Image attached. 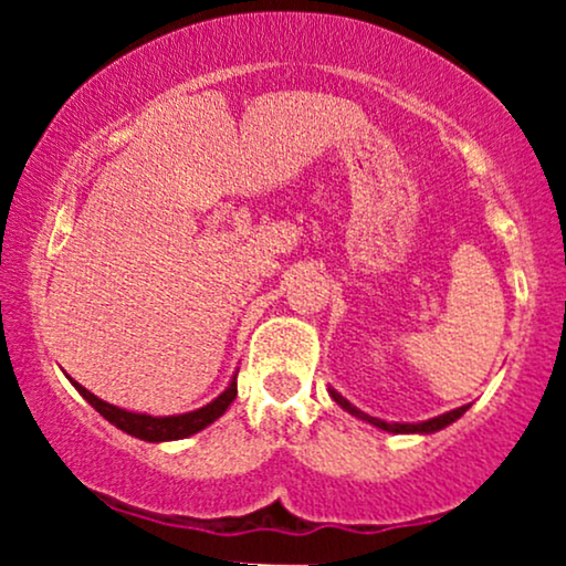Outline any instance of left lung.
Listing matches in <instances>:
<instances>
[{
  "instance_id": "left-lung-1",
  "label": "left lung",
  "mask_w": 566,
  "mask_h": 566,
  "mask_svg": "<svg viewBox=\"0 0 566 566\" xmlns=\"http://www.w3.org/2000/svg\"><path fill=\"white\" fill-rule=\"evenodd\" d=\"M329 394H333V399H335L337 405H340L343 409H346L348 415H354V418L365 420V423L375 426V428H380V431H388V433H437V431H441V428L452 426L454 420H458V418H463V412H465V409L471 407V405H463V407H458V409H450V412H444V415H437V418L420 420V423H386V420H380V418H373V415L361 412L359 407H354V405H350V401L346 399V396H340V394H337L335 388H329Z\"/></svg>"
}]
</instances>
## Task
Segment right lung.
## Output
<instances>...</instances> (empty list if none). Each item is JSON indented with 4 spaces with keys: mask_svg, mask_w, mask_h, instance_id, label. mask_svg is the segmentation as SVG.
<instances>
[{
    "mask_svg": "<svg viewBox=\"0 0 566 566\" xmlns=\"http://www.w3.org/2000/svg\"><path fill=\"white\" fill-rule=\"evenodd\" d=\"M71 382H74L76 391L87 399V405H93L97 412L108 420V423L119 428V431L129 433V437L143 439V441H175V439L193 437V433H199L201 428L216 423L220 415L231 407V401L237 399V375H233L229 386H226V391L216 396L210 405L191 409V412H184V415H165V418L159 415V418H154V415L133 412V409H122L116 405H108V401L97 399L95 394H90L87 388L80 386L76 380H71Z\"/></svg>",
    "mask_w": 566,
    "mask_h": 566,
    "instance_id": "obj_1",
    "label": "right lung"
}]
</instances>
